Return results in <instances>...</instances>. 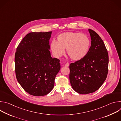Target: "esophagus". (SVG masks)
I'll return each mask as SVG.
<instances>
[{"label": "esophagus", "instance_id": "1", "mask_svg": "<svg viewBox=\"0 0 121 121\" xmlns=\"http://www.w3.org/2000/svg\"><path fill=\"white\" fill-rule=\"evenodd\" d=\"M69 64L68 63H66L65 65V66H66V67L69 66Z\"/></svg>", "mask_w": 121, "mask_h": 121}]
</instances>
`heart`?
Here are the masks:
<instances>
[{
	"label": "heart",
	"mask_w": 121,
	"mask_h": 121,
	"mask_svg": "<svg viewBox=\"0 0 121 121\" xmlns=\"http://www.w3.org/2000/svg\"><path fill=\"white\" fill-rule=\"evenodd\" d=\"M57 39V42L54 40L50 45L53 54L57 57L64 54L65 49L67 55L74 61L82 59L89 52L91 42L84 34L68 31L60 34Z\"/></svg>",
	"instance_id": "obj_1"
}]
</instances>
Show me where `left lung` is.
Returning <instances> with one entry per match:
<instances>
[{
  "mask_svg": "<svg viewBox=\"0 0 121 121\" xmlns=\"http://www.w3.org/2000/svg\"><path fill=\"white\" fill-rule=\"evenodd\" d=\"M91 43L82 59L70 64L69 80L73 90L81 94L98 90L106 79L109 56L104 42L94 30L89 29Z\"/></svg>",
  "mask_w": 121,
  "mask_h": 121,
  "instance_id": "left-lung-1",
  "label": "left lung"
}]
</instances>
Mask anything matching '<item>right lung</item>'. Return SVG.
I'll use <instances>...</instances> for the list:
<instances>
[{"label": "right lung", "mask_w": 121, "mask_h": 121, "mask_svg": "<svg viewBox=\"0 0 121 121\" xmlns=\"http://www.w3.org/2000/svg\"><path fill=\"white\" fill-rule=\"evenodd\" d=\"M52 31L30 32L17 48L15 56L17 80L29 94L42 96L53 90L60 60L51 56L49 40Z\"/></svg>", "instance_id": "obj_1"}]
</instances>
